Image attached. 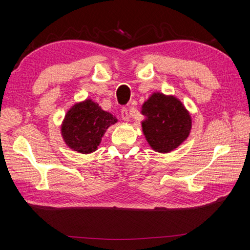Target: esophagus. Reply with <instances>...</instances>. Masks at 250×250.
<instances>
[{"label": "esophagus", "mask_w": 250, "mask_h": 250, "mask_svg": "<svg viewBox=\"0 0 250 250\" xmlns=\"http://www.w3.org/2000/svg\"><path fill=\"white\" fill-rule=\"evenodd\" d=\"M121 118L124 119L125 121H129V119H130L129 109H128V107H126V106L122 107V109H121Z\"/></svg>", "instance_id": "obj_1"}]
</instances>
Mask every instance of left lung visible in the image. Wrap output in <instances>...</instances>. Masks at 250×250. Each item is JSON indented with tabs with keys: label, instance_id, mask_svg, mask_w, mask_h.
<instances>
[{
	"label": "left lung",
	"instance_id": "1",
	"mask_svg": "<svg viewBox=\"0 0 250 250\" xmlns=\"http://www.w3.org/2000/svg\"><path fill=\"white\" fill-rule=\"evenodd\" d=\"M143 132L152 149L168 152L187 139L191 129L190 116L183 104L173 97L155 93L143 105Z\"/></svg>",
	"mask_w": 250,
	"mask_h": 250
}]
</instances>
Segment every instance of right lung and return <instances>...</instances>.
<instances>
[{"instance_id": "right-lung-1", "label": "right lung", "mask_w": 250, "mask_h": 250, "mask_svg": "<svg viewBox=\"0 0 250 250\" xmlns=\"http://www.w3.org/2000/svg\"><path fill=\"white\" fill-rule=\"evenodd\" d=\"M117 120L91 100L76 104L67 111L62 125V136L73 150L90 153L97 150L106 129Z\"/></svg>"}]
</instances>
